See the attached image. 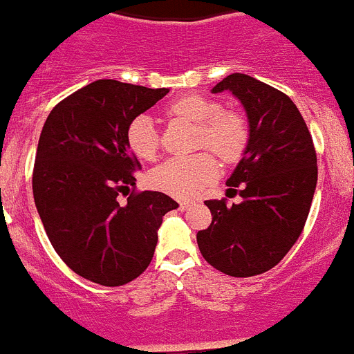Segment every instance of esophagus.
Listing matches in <instances>:
<instances>
[{"instance_id":"esophagus-1","label":"esophagus","mask_w":354,"mask_h":354,"mask_svg":"<svg viewBox=\"0 0 354 354\" xmlns=\"http://www.w3.org/2000/svg\"><path fill=\"white\" fill-rule=\"evenodd\" d=\"M178 203H180V209L187 210V209H191L192 205H194V201H192V200H182V201H178Z\"/></svg>"}]
</instances>
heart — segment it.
<instances>
[{
    "label": "heart",
    "mask_w": 354,
    "mask_h": 354,
    "mask_svg": "<svg viewBox=\"0 0 354 354\" xmlns=\"http://www.w3.org/2000/svg\"><path fill=\"white\" fill-rule=\"evenodd\" d=\"M165 115L198 126L196 145L209 147L225 162H237L245 153L250 131L241 113L221 109L218 100L203 95H182L171 100ZM126 144L136 158L153 160L158 153L160 138L153 118L138 115L126 127ZM219 176V165L212 153L201 151L187 158H172L160 163L147 176L149 187L169 196L189 200Z\"/></svg>",
    "instance_id": "1"
}]
</instances>
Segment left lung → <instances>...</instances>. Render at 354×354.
Segmentation results:
<instances>
[{"label": "left lung", "instance_id": "left-lung-1", "mask_svg": "<svg viewBox=\"0 0 354 354\" xmlns=\"http://www.w3.org/2000/svg\"><path fill=\"white\" fill-rule=\"evenodd\" d=\"M225 90L241 100L250 122L245 156L227 182L243 201H205L212 223L196 239L210 266L252 277L281 263L302 234L317 187V153L286 93L245 73H232L212 88L214 93Z\"/></svg>", "mask_w": 354, "mask_h": 354}]
</instances>
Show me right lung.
<instances>
[{
    "instance_id": "add662e5",
    "label": "right lung",
    "mask_w": 354,
    "mask_h": 354,
    "mask_svg": "<svg viewBox=\"0 0 354 354\" xmlns=\"http://www.w3.org/2000/svg\"><path fill=\"white\" fill-rule=\"evenodd\" d=\"M167 93L100 79L62 99L44 122L35 207L53 250L91 283L122 286L144 273L162 218L178 207L163 192L135 191L140 162L126 144L127 124Z\"/></svg>"
}]
</instances>
